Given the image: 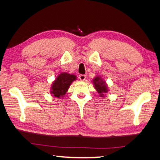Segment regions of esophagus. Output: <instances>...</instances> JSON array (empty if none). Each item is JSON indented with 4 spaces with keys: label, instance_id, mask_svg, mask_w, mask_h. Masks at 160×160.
I'll return each mask as SVG.
<instances>
[{
    "label": "esophagus",
    "instance_id": "esophagus-1",
    "mask_svg": "<svg viewBox=\"0 0 160 160\" xmlns=\"http://www.w3.org/2000/svg\"><path fill=\"white\" fill-rule=\"evenodd\" d=\"M78 78H79V79L81 81H84L86 79V76L85 74H80L79 77H78Z\"/></svg>",
    "mask_w": 160,
    "mask_h": 160
}]
</instances>
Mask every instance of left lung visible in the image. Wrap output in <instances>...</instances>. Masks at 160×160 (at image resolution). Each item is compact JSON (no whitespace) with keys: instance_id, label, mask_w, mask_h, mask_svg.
Returning <instances> with one entry per match:
<instances>
[{"instance_id":"obj_1","label":"left lung","mask_w":160,"mask_h":160,"mask_svg":"<svg viewBox=\"0 0 160 160\" xmlns=\"http://www.w3.org/2000/svg\"><path fill=\"white\" fill-rule=\"evenodd\" d=\"M93 82L95 86V88L98 92L100 97L104 96V93L108 92L107 85L105 84V82H103L100 77H96L94 78Z\"/></svg>"}]
</instances>
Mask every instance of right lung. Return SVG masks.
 I'll list each match as a JSON object with an SVG mask.
<instances>
[{"label": "right lung", "instance_id": "right-lung-1", "mask_svg": "<svg viewBox=\"0 0 160 160\" xmlns=\"http://www.w3.org/2000/svg\"><path fill=\"white\" fill-rule=\"evenodd\" d=\"M77 77L75 75L69 74L67 73H62L56 78V80L53 82L51 87L52 96L57 97L58 98H62L64 94L67 93L71 83L76 80Z\"/></svg>", "mask_w": 160, "mask_h": 160}]
</instances>
